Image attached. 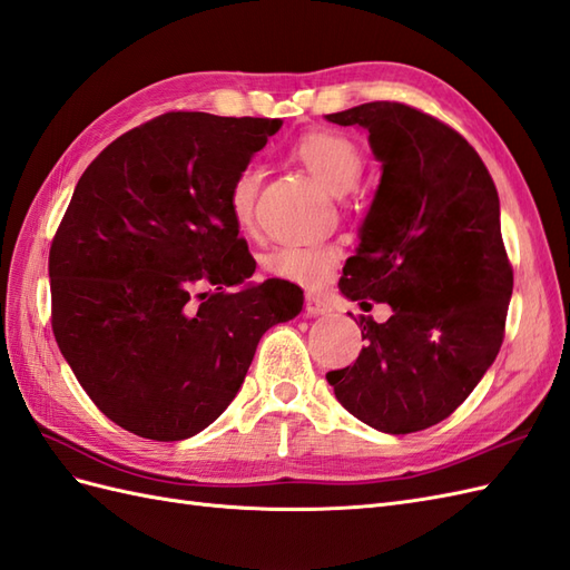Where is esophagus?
<instances>
[{"mask_svg":"<svg viewBox=\"0 0 570 570\" xmlns=\"http://www.w3.org/2000/svg\"><path fill=\"white\" fill-rule=\"evenodd\" d=\"M331 312H333V306L326 297H321V295L306 297V314H309V316H326Z\"/></svg>","mask_w":570,"mask_h":570,"instance_id":"obj_1","label":"esophagus"}]
</instances>
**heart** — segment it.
<instances>
[{"mask_svg":"<svg viewBox=\"0 0 570 570\" xmlns=\"http://www.w3.org/2000/svg\"><path fill=\"white\" fill-rule=\"evenodd\" d=\"M295 156L309 167V173L326 187L345 196L360 184L364 163L360 148L347 136L335 131H312L302 136L295 146ZM261 187L258 163L242 165L227 187V204L239 225H249L256 196ZM341 249L328 242H289L275 247L264 258V268L271 278L295 283L302 287H318L328 281Z\"/></svg>","mask_w":570,"mask_h":570,"instance_id":"b5f03b06","label":"heart"}]
</instances>
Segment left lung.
Instances as JSON below:
<instances>
[{"label": "left lung", "instance_id": "obj_1", "mask_svg": "<svg viewBox=\"0 0 570 570\" xmlns=\"http://www.w3.org/2000/svg\"><path fill=\"white\" fill-rule=\"evenodd\" d=\"M368 134L381 181L360 247L337 283L362 306L357 362L326 379L337 403L383 434L439 424L463 403L503 343L513 271L501 239L499 194L463 136L403 102L326 115Z\"/></svg>", "mask_w": 570, "mask_h": 570}]
</instances>
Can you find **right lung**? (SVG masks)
I'll list each match as a JSON object with an SVG mask.
<instances>
[{
    "mask_svg": "<svg viewBox=\"0 0 570 570\" xmlns=\"http://www.w3.org/2000/svg\"><path fill=\"white\" fill-rule=\"evenodd\" d=\"M283 119L167 112L121 134L76 184L50 249L52 331L98 410L181 441L220 417L256 345L295 318V283L256 271L227 187ZM235 286V291H229Z\"/></svg>",
    "mask_w": 570,
    "mask_h": 570,
    "instance_id": "add662e5",
    "label": "right lung"
}]
</instances>
